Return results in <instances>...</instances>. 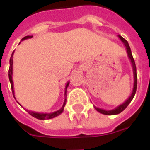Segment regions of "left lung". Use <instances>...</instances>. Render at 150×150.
Returning <instances> with one entry per match:
<instances>
[{
	"label": "left lung",
	"mask_w": 150,
	"mask_h": 150,
	"mask_svg": "<svg viewBox=\"0 0 150 150\" xmlns=\"http://www.w3.org/2000/svg\"><path fill=\"white\" fill-rule=\"evenodd\" d=\"M118 38H120V40L123 43V44L125 45V48H126L127 54H128V59L131 61V63H132V69H133V75H134V86H133V90H132V92L131 94V95L129 96L128 99H127L123 103V104H120V106H118L117 107H116L115 109L110 110H106L100 109V108H98V107H95V109L98 112H100L102 114L104 115H116L120 113L121 112H122L127 107H128V104H130V102L132 101V99H133L135 93H136V90H137V70H136V65H135V62L134 60V58L132 56V51H131V49H130V46L128 45V41L126 40H125L124 38L120 35H118Z\"/></svg>",
	"instance_id": "obj_1"
}]
</instances>
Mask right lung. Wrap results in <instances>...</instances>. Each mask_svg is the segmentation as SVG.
I'll use <instances>...</instances> for the list:
<instances>
[{"label":"right lung","mask_w":150,"mask_h":150,"mask_svg":"<svg viewBox=\"0 0 150 150\" xmlns=\"http://www.w3.org/2000/svg\"><path fill=\"white\" fill-rule=\"evenodd\" d=\"M33 36H26L25 38H23L22 39V40H26V39H28V38H31ZM13 54H14V51L12 53L11 57H10V68H9V79H10V84H11V88H12V91H13V97H14V98L16 99V97L15 95H14V88H13ZM69 83L70 82H67V84L65 86V91H64V96H65V98H64V104L62 105V108L59 110L55 111L53 112H50V113H40V112H33V111H30L28 110H26L28 112L30 116H32L33 117L36 118V119H38V120H50V119H52V118H55L56 116H59V115L62 113V112L64 111V106L66 104V93H67V88L69 86ZM18 102V101H17ZM18 104L21 106V104H19L18 102Z\"/></svg>","instance_id":"obj_1"}]
</instances>
